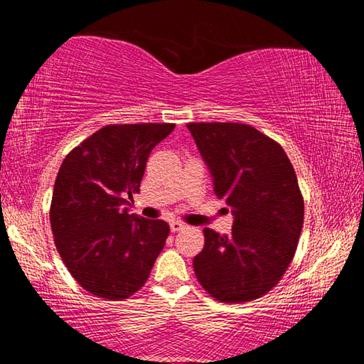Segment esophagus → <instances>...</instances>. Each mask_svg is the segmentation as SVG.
Masks as SVG:
<instances>
[{"label": "esophagus", "mask_w": 364, "mask_h": 364, "mask_svg": "<svg viewBox=\"0 0 364 364\" xmlns=\"http://www.w3.org/2000/svg\"><path fill=\"white\" fill-rule=\"evenodd\" d=\"M184 226H186V225H184V223H181V221H176V220H173V221H170V230H171V232L181 231Z\"/></svg>", "instance_id": "esophagus-1"}]
</instances>
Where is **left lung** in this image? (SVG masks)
Returning a JSON list of instances; mask_svg holds the SVG:
<instances>
[{"label": "left lung", "instance_id": "left-lung-1", "mask_svg": "<svg viewBox=\"0 0 364 364\" xmlns=\"http://www.w3.org/2000/svg\"><path fill=\"white\" fill-rule=\"evenodd\" d=\"M213 189L234 215L231 234L205 228L193 260L213 299L241 304L268 294L291 264L304 226V197L279 143L245 123H188Z\"/></svg>", "mask_w": 364, "mask_h": 364}]
</instances>
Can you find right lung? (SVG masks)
<instances>
[{
  "label": "right lung",
  "mask_w": 364,
  "mask_h": 364,
  "mask_svg": "<svg viewBox=\"0 0 364 364\" xmlns=\"http://www.w3.org/2000/svg\"><path fill=\"white\" fill-rule=\"evenodd\" d=\"M173 123L107 125L72 149L54 183L49 220L72 278L101 299H128L146 284L170 226L128 213L151 151Z\"/></svg>",
  "instance_id": "1"
}]
</instances>
